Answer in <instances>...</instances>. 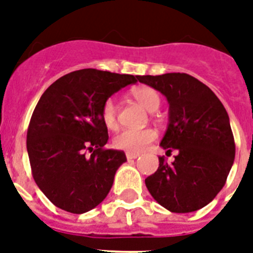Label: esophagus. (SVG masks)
<instances>
[{
    "mask_svg": "<svg viewBox=\"0 0 253 253\" xmlns=\"http://www.w3.org/2000/svg\"><path fill=\"white\" fill-rule=\"evenodd\" d=\"M126 158L128 160H134V159L139 158V154H136V152H126Z\"/></svg>",
    "mask_w": 253,
    "mask_h": 253,
    "instance_id": "obj_1",
    "label": "esophagus"
}]
</instances>
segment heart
Masks as SVG:
<instances>
[{"mask_svg":"<svg viewBox=\"0 0 253 253\" xmlns=\"http://www.w3.org/2000/svg\"><path fill=\"white\" fill-rule=\"evenodd\" d=\"M134 98L142 105L146 110L156 111L160 106V95L155 89L150 86H142L132 91ZM101 117L107 128L117 127V103L113 98H107L102 105ZM158 134L152 128H123L113 138V146L118 150L127 152H140L150 143L156 139Z\"/></svg>","mask_w":253,"mask_h":253,"instance_id":"b5f03b06","label":"heart"}]
</instances>
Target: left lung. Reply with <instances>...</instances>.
<instances>
[{"label": "left lung", "instance_id": "1", "mask_svg": "<svg viewBox=\"0 0 253 253\" xmlns=\"http://www.w3.org/2000/svg\"><path fill=\"white\" fill-rule=\"evenodd\" d=\"M139 81L166 95L169 118L160 146L178 151L170 164L159 158L158 170L146 178L147 189L169 211L200 210L223 188L234 164L227 111L210 87L186 73L139 76Z\"/></svg>", "mask_w": 253, "mask_h": 253}]
</instances>
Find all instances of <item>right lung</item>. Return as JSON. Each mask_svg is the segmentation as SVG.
<instances>
[{
  "label": "right lung",
  "instance_id": "1",
  "mask_svg": "<svg viewBox=\"0 0 253 253\" xmlns=\"http://www.w3.org/2000/svg\"><path fill=\"white\" fill-rule=\"evenodd\" d=\"M139 76L80 69L60 77L42 94L27 130L34 180L61 210L84 214L110 192L123 151L105 150L103 102ZM92 152L90 158L84 151Z\"/></svg>",
  "mask_w": 253,
  "mask_h": 253
}]
</instances>
